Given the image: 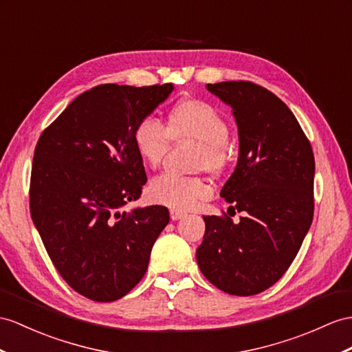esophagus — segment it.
<instances>
[{
	"label": "esophagus",
	"mask_w": 352,
	"mask_h": 352,
	"mask_svg": "<svg viewBox=\"0 0 352 352\" xmlns=\"http://www.w3.org/2000/svg\"><path fill=\"white\" fill-rule=\"evenodd\" d=\"M186 215V213L185 212H181V210H173V209H171L170 210V218L171 219H173V221H177V219H182Z\"/></svg>",
	"instance_id": "esophagus-1"
}]
</instances>
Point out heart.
<instances>
[{
    "label": "heart",
    "instance_id": "1",
    "mask_svg": "<svg viewBox=\"0 0 352 352\" xmlns=\"http://www.w3.org/2000/svg\"><path fill=\"white\" fill-rule=\"evenodd\" d=\"M230 125L221 111L210 102L195 98L177 101L170 109L166 126L158 119L146 116L133 130V143L137 155L149 167H157L171 142L195 140L194 167L221 173L228 164ZM212 190L200 176L162 173L153 177L148 186L152 203L167 206L173 210H190L209 199Z\"/></svg>",
    "mask_w": 352,
    "mask_h": 352
}]
</instances>
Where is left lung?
Segmentation results:
<instances>
[{
  "instance_id": "left-lung-1",
  "label": "left lung",
  "mask_w": 352,
  "mask_h": 352,
  "mask_svg": "<svg viewBox=\"0 0 352 352\" xmlns=\"http://www.w3.org/2000/svg\"><path fill=\"white\" fill-rule=\"evenodd\" d=\"M206 88L236 118L239 161L221 197L243 217L239 224L227 213L203 217L197 263L224 293L254 296L284 276L312 224L314 152L293 111L269 89L248 80Z\"/></svg>"
}]
</instances>
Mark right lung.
Returning <instances> with one entry per match:
<instances>
[{
    "instance_id": "1",
    "label": "right lung",
    "mask_w": 352,
    "mask_h": 352,
    "mask_svg": "<svg viewBox=\"0 0 352 352\" xmlns=\"http://www.w3.org/2000/svg\"><path fill=\"white\" fill-rule=\"evenodd\" d=\"M171 91V83L94 87L45 128L34 151L32 222L59 275L94 302H115L139 284L170 221L164 206L121 208L148 181L134 126Z\"/></svg>"
}]
</instances>
